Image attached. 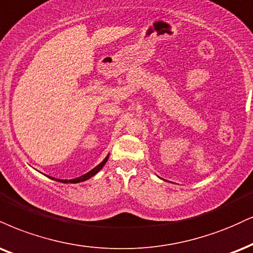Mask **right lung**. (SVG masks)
Here are the masks:
<instances>
[{"label":"right lung","instance_id":"add662e5","mask_svg":"<svg viewBox=\"0 0 253 253\" xmlns=\"http://www.w3.org/2000/svg\"><path fill=\"white\" fill-rule=\"evenodd\" d=\"M108 157H109V154L107 157L105 158V159H103L101 163L99 164V165H97L96 167H94L93 169H90L89 172L88 173H86V174H84V175H81V176H79V178H75V179H71V180H62V182H72V184H78V182H81V181H84V180H88V179L89 178H92L93 175H95L97 172L100 171V169H102L103 166H105V164L107 163V160H108ZM50 179H55V178H51V176H49ZM55 180H59V179H55Z\"/></svg>","mask_w":253,"mask_h":253}]
</instances>
